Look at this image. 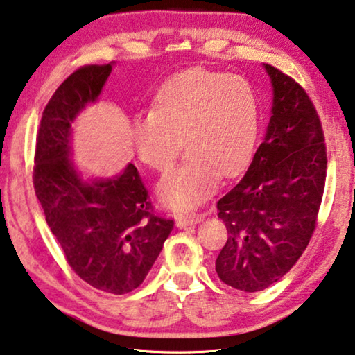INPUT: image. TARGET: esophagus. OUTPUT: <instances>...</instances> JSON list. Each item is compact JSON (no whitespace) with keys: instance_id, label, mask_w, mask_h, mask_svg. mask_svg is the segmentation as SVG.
<instances>
[{"instance_id":"1","label":"esophagus","mask_w":355,"mask_h":355,"mask_svg":"<svg viewBox=\"0 0 355 355\" xmlns=\"http://www.w3.org/2000/svg\"><path fill=\"white\" fill-rule=\"evenodd\" d=\"M204 216L202 215H178L175 218V223L178 227H184V226H193V224L200 223Z\"/></svg>"}]
</instances>
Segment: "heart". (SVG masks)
I'll list each match as a JSON object with an SVG mask.
<instances>
[{
  "mask_svg": "<svg viewBox=\"0 0 355 355\" xmlns=\"http://www.w3.org/2000/svg\"><path fill=\"white\" fill-rule=\"evenodd\" d=\"M259 120L257 93L246 78L193 67L162 83L153 112L132 118L129 137L139 161L157 172L172 166L183 140L188 159L157 183L156 193L164 205L191 210L216 189L219 175L245 171Z\"/></svg>",
  "mask_w": 355,
  "mask_h": 355,
  "instance_id": "heart-1",
  "label": "heart"
}]
</instances>
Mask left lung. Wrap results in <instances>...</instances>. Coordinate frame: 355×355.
Listing matches in <instances>:
<instances>
[{
	"label": "left lung",
	"mask_w": 355,
	"mask_h": 355,
	"mask_svg": "<svg viewBox=\"0 0 355 355\" xmlns=\"http://www.w3.org/2000/svg\"><path fill=\"white\" fill-rule=\"evenodd\" d=\"M273 89L266 137L245 177L218 200L227 241L216 259L223 283L257 292L295 266L311 239L327 153L316 109L299 83L263 64Z\"/></svg>",
	"instance_id": "left-lung-1"
}]
</instances>
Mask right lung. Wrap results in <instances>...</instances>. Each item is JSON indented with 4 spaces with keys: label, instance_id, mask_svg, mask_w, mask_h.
<instances>
[{
    "label": "right lung",
    "instance_id": "obj_1",
    "mask_svg": "<svg viewBox=\"0 0 355 355\" xmlns=\"http://www.w3.org/2000/svg\"><path fill=\"white\" fill-rule=\"evenodd\" d=\"M114 66H83L56 89L39 125L33 183L72 270L93 288L121 295L147 278L173 221L155 215L131 162L110 177H85L74 162L72 125L98 103Z\"/></svg>",
    "mask_w": 355,
    "mask_h": 355
}]
</instances>
